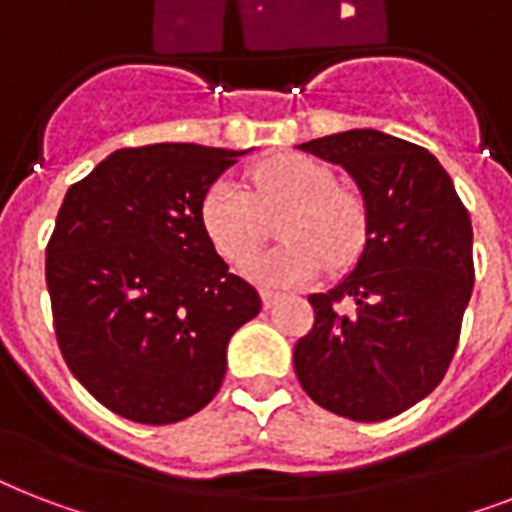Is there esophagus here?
<instances>
[{"label": "esophagus", "mask_w": 512, "mask_h": 512, "mask_svg": "<svg viewBox=\"0 0 512 512\" xmlns=\"http://www.w3.org/2000/svg\"><path fill=\"white\" fill-rule=\"evenodd\" d=\"M260 297H263L265 308H273L281 300V292H276V289H260Z\"/></svg>", "instance_id": "esophagus-1"}]
</instances>
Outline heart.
<instances>
[{"label": "heart", "mask_w": 512, "mask_h": 512, "mask_svg": "<svg viewBox=\"0 0 512 512\" xmlns=\"http://www.w3.org/2000/svg\"><path fill=\"white\" fill-rule=\"evenodd\" d=\"M273 216L285 241L253 261L270 235ZM201 223L228 263L251 259L249 273L265 281H308L324 265L342 271L356 263L369 239L364 196L337 185L329 164L303 154L257 162L244 185L217 180L201 201Z\"/></svg>", "instance_id": "1"}]
</instances>
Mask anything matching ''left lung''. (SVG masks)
<instances>
[{"label": "left lung", "instance_id": "8db88e82", "mask_svg": "<svg viewBox=\"0 0 512 512\" xmlns=\"http://www.w3.org/2000/svg\"><path fill=\"white\" fill-rule=\"evenodd\" d=\"M300 148L350 172L369 239L353 273L308 297L313 327L295 345V374L327 412L390 420L452 364L476 279L470 215L436 156L409 140L350 130Z\"/></svg>", "mask_w": 512, "mask_h": 512}]
</instances>
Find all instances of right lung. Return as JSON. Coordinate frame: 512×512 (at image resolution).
Here are the masks:
<instances>
[{
    "mask_svg": "<svg viewBox=\"0 0 512 512\" xmlns=\"http://www.w3.org/2000/svg\"><path fill=\"white\" fill-rule=\"evenodd\" d=\"M244 151L196 143L122 148L66 191L47 241L52 327L100 404L172 425L215 398L225 348L260 313L201 223L209 185Z\"/></svg>",
    "mask_w": 512,
    "mask_h": 512,
    "instance_id": "obj_1",
    "label": "right lung"
}]
</instances>
